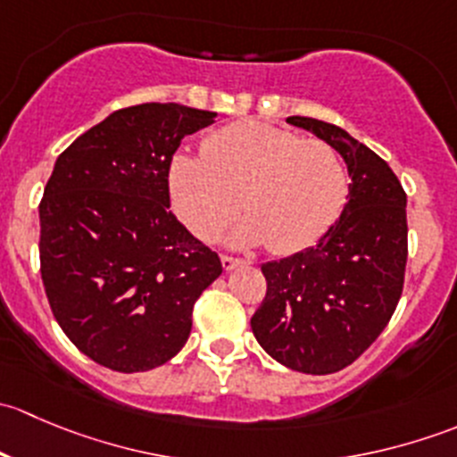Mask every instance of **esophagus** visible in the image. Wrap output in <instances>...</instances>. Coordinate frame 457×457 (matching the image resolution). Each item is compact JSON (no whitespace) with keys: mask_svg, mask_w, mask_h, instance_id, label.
Returning a JSON list of instances; mask_svg holds the SVG:
<instances>
[{"mask_svg":"<svg viewBox=\"0 0 457 457\" xmlns=\"http://www.w3.org/2000/svg\"><path fill=\"white\" fill-rule=\"evenodd\" d=\"M220 262H223V270L225 271H229V270H234V267H238V265H245V258H237V256H228V254H223L220 256Z\"/></svg>","mask_w":457,"mask_h":457,"instance_id":"obj_1","label":"esophagus"}]
</instances>
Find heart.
<instances>
[{
  "instance_id": "b5f03b06",
  "label": "heart",
  "mask_w": 457,
  "mask_h": 457,
  "mask_svg": "<svg viewBox=\"0 0 457 457\" xmlns=\"http://www.w3.org/2000/svg\"><path fill=\"white\" fill-rule=\"evenodd\" d=\"M203 154L181 152L170 163L174 210L203 241L219 237L243 203L234 245L292 254L316 243L347 203V168L327 141L237 121L207 137Z\"/></svg>"
}]
</instances>
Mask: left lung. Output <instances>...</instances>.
Segmentation results:
<instances>
[{
    "mask_svg": "<svg viewBox=\"0 0 457 457\" xmlns=\"http://www.w3.org/2000/svg\"><path fill=\"white\" fill-rule=\"evenodd\" d=\"M347 163L349 201L314 247L265 262L267 294L252 316L258 345L294 371L352 365L394 316L407 265V195L394 170L334 123L287 117Z\"/></svg>",
    "mask_w": 457,
    "mask_h": 457,
    "instance_id": "left-lung-1",
    "label": "left lung"
}]
</instances>
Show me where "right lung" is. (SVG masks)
Returning a JSON list of instances; mask_svg holds the SVG:
<instances>
[{"mask_svg":"<svg viewBox=\"0 0 457 457\" xmlns=\"http://www.w3.org/2000/svg\"><path fill=\"white\" fill-rule=\"evenodd\" d=\"M216 112L141 104L105 117L59 154L39 203L41 280L81 353L135 373L177 356L220 258L170 210V163Z\"/></svg>","mask_w":457,"mask_h":457,"instance_id":"right-lung-1","label":"right lung"}]
</instances>
